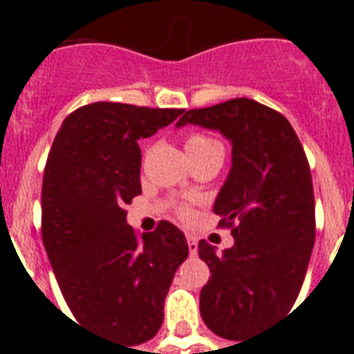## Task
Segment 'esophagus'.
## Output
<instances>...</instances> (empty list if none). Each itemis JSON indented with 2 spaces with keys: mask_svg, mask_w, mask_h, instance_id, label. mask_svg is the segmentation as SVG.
Instances as JSON below:
<instances>
[{
  "mask_svg": "<svg viewBox=\"0 0 354 354\" xmlns=\"http://www.w3.org/2000/svg\"><path fill=\"white\" fill-rule=\"evenodd\" d=\"M187 246H189V253L194 257V255L198 253V242H196V239H194L193 235H187Z\"/></svg>",
  "mask_w": 354,
  "mask_h": 354,
  "instance_id": "esophagus-1",
  "label": "esophagus"
}]
</instances>
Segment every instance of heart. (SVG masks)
Instances as JSON below:
<instances>
[{
	"mask_svg": "<svg viewBox=\"0 0 354 354\" xmlns=\"http://www.w3.org/2000/svg\"><path fill=\"white\" fill-rule=\"evenodd\" d=\"M215 149H222L221 143L216 141V139H211L204 133H191L185 139V150H187L189 158H196V156H202L205 152H209V150ZM187 211L182 209V215H185Z\"/></svg>",
	"mask_w": 354,
	"mask_h": 354,
	"instance_id": "heart-1",
	"label": "heart"
}]
</instances>
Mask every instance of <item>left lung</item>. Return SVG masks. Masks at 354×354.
<instances>
[{"mask_svg": "<svg viewBox=\"0 0 354 354\" xmlns=\"http://www.w3.org/2000/svg\"><path fill=\"white\" fill-rule=\"evenodd\" d=\"M216 130L232 143V169L213 211L235 244L216 255L198 242L211 277L200 314L215 335L246 342L288 313L301 290L314 248L313 176L285 115L241 97L189 110L176 122Z\"/></svg>", "mask_w": 354, "mask_h": 354, "instance_id": "8db88e82", "label": "left lung"}]
</instances>
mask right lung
Here are the masks:
<instances>
[{"instance_id":"obj_1","label":"right lung","mask_w":354,"mask_h":354,"mask_svg":"<svg viewBox=\"0 0 354 354\" xmlns=\"http://www.w3.org/2000/svg\"><path fill=\"white\" fill-rule=\"evenodd\" d=\"M182 113L93 102L64 119L47 158L41 239L64 299L80 324L127 346L158 333L172 277L189 255L174 224L136 235L122 209L141 194L138 139Z\"/></svg>"}]
</instances>
